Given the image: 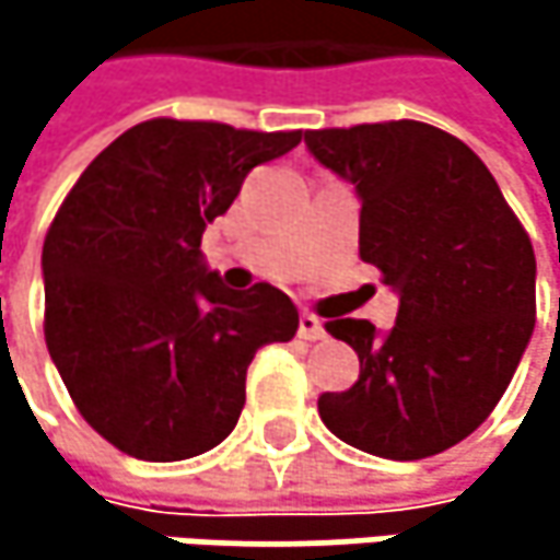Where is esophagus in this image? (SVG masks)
<instances>
[{"mask_svg": "<svg viewBox=\"0 0 560 560\" xmlns=\"http://www.w3.org/2000/svg\"><path fill=\"white\" fill-rule=\"evenodd\" d=\"M298 337H301V340H324V337H327L324 320L304 311V314L298 317Z\"/></svg>", "mask_w": 560, "mask_h": 560, "instance_id": "1", "label": "esophagus"}]
</instances>
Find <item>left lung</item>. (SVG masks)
Here are the masks:
<instances>
[{
  "label": "left lung",
  "mask_w": 560,
  "mask_h": 560,
  "mask_svg": "<svg viewBox=\"0 0 560 560\" xmlns=\"http://www.w3.org/2000/svg\"><path fill=\"white\" fill-rule=\"evenodd\" d=\"M307 152L357 187L360 259L398 294L395 327L337 317L360 380L317 398L350 447L421 460L474 434L535 330V253L490 168L451 132L398 119L304 132Z\"/></svg>",
  "instance_id": "obj_1"
}]
</instances>
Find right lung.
I'll return each mask as SVG.
<instances>
[{
    "label": "right lung",
    "mask_w": 560,
    "mask_h": 560,
    "mask_svg": "<svg viewBox=\"0 0 560 560\" xmlns=\"http://www.w3.org/2000/svg\"><path fill=\"white\" fill-rule=\"evenodd\" d=\"M301 132L149 119L106 145L45 236V340L93 431L139 460L217 447L246 405L259 347L298 330V307L269 281L226 288L200 236L246 174Z\"/></svg>",
    "instance_id": "add662e5"
}]
</instances>
